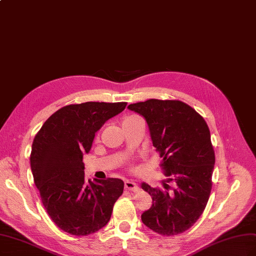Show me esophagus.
Here are the masks:
<instances>
[{
    "label": "esophagus",
    "instance_id": "esophagus-1",
    "mask_svg": "<svg viewBox=\"0 0 256 256\" xmlns=\"http://www.w3.org/2000/svg\"><path fill=\"white\" fill-rule=\"evenodd\" d=\"M124 187H126V189H128V190H130V192L138 190V187H137L136 182H134L132 180H126V182H124Z\"/></svg>",
    "mask_w": 256,
    "mask_h": 256
}]
</instances>
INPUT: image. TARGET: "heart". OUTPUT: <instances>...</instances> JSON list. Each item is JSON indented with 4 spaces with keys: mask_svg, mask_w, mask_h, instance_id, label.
<instances>
[{
    "mask_svg": "<svg viewBox=\"0 0 256 256\" xmlns=\"http://www.w3.org/2000/svg\"><path fill=\"white\" fill-rule=\"evenodd\" d=\"M133 118H136V116H128V118H126V120H124V121H126V120H130V119H133Z\"/></svg>",
    "mask_w": 256,
    "mask_h": 256,
    "instance_id": "b5f03b06",
    "label": "heart"
}]
</instances>
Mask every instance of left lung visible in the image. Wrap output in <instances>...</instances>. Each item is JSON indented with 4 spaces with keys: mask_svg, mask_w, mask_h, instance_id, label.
<instances>
[{
    "mask_svg": "<svg viewBox=\"0 0 256 256\" xmlns=\"http://www.w3.org/2000/svg\"><path fill=\"white\" fill-rule=\"evenodd\" d=\"M128 108L145 118L163 173L168 176L164 189L142 184L152 198L142 220L162 236L184 232L204 211L212 189L215 154L208 124L180 100H148ZM170 181L176 182L174 188L167 184Z\"/></svg>",
    "mask_w": 256,
    "mask_h": 256,
    "instance_id": "1",
    "label": "left lung"
}]
</instances>
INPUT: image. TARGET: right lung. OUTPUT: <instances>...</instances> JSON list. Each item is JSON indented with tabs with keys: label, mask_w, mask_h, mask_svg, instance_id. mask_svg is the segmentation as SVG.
Returning a JSON list of instances; mask_svg holds the SVG:
<instances>
[{
	"label": "right lung",
	"mask_w": 256,
	"mask_h": 256,
	"mask_svg": "<svg viewBox=\"0 0 256 256\" xmlns=\"http://www.w3.org/2000/svg\"><path fill=\"white\" fill-rule=\"evenodd\" d=\"M126 102L68 104L44 122L32 142L30 164L34 184L50 218L62 230L88 236L108 224L124 182L84 176L83 154L106 121Z\"/></svg>",
	"instance_id": "1"
}]
</instances>
